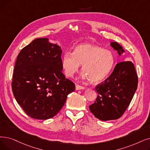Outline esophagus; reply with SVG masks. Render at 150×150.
Wrapping results in <instances>:
<instances>
[{
  "label": "esophagus",
  "mask_w": 150,
  "mask_h": 150,
  "mask_svg": "<svg viewBox=\"0 0 150 150\" xmlns=\"http://www.w3.org/2000/svg\"><path fill=\"white\" fill-rule=\"evenodd\" d=\"M75 87H76V90H81V89H84V88L83 86H81L79 84H75Z\"/></svg>",
  "instance_id": "34e87169"
}]
</instances>
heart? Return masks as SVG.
I'll return each mask as SVG.
<instances>
[{"label":"heart","mask_w":150,"mask_h":150,"mask_svg":"<svg viewBox=\"0 0 150 150\" xmlns=\"http://www.w3.org/2000/svg\"><path fill=\"white\" fill-rule=\"evenodd\" d=\"M115 57L112 51L98 45L81 43L72 53L66 52L62 57V67L67 76L72 77L82 65V77L92 83L105 80L112 70Z\"/></svg>","instance_id":"heart-1"}]
</instances>
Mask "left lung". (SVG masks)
I'll return each instance as SVG.
<instances>
[{
    "label": "left lung",
    "mask_w": 150,
    "mask_h": 150,
    "mask_svg": "<svg viewBox=\"0 0 150 150\" xmlns=\"http://www.w3.org/2000/svg\"><path fill=\"white\" fill-rule=\"evenodd\" d=\"M110 45L120 56L125 52L118 43L113 42ZM137 86L138 76L133 63L117 64L108 79L96 86L98 95L89 106L91 112L101 121L120 118L131 103Z\"/></svg>",
    "instance_id": "1"
}]
</instances>
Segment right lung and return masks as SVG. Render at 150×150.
Returning a JSON list of instances; mask_svg holds the SVG:
<instances>
[{
  "label": "right lung",
  "mask_w": 150,
  "mask_h": 150,
  "mask_svg": "<svg viewBox=\"0 0 150 150\" xmlns=\"http://www.w3.org/2000/svg\"><path fill=\"white\" fill-rule=\"evenodd\" d=\"M61 48L36 38L18 55L11 87L18 103L32 118L48 120L59 112L75 84L62 74Z\"/></svg>",
  "instance_id": "add662e5"
}]
</instances>
